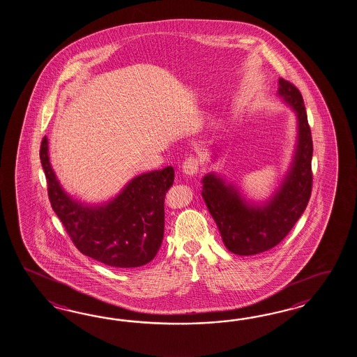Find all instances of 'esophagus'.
Masks as SVG:
<instances>
[{"mask_svg": "<svg viewBox=\"0 0 357 357\" xmlns=\"http://www.w3.org/2000/svg\"><path fill=\"white\" fill-rule=\"evenodd\" d=\"M199 166H200V161L196 157H188L185 158V161L182 164V172L188 176H193L199 172Z\"/></svg>", "mask_w": 357, "mask_h": 357, "instance_id": "obj_1", "label": "esophagus"}]
</instances>
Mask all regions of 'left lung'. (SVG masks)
<instances>
[{
  "label": "left lung",
  "instance_id": "8db88e82",
  "mask_svg": "<svg viewBox=\"0 0 357 357\" xmlns=\"http://www.w3.org/2000/svg\"><path fill=\"white\" fill-rule=\"evenodd\" d=\"M278 94L296 114V144L287 174L268 200H248L232 182L217 173L202 178L201 195L227 249L254 255L276 246L303 214L312 188V137L299 90L278 79ZM215 160L217 153L213 152Z\"/></svg>",
  "mask_w": 357,
  "mask_h": 357
}]
</instances>
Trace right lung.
<instances>
[{"mask_svg":"<svg viewBox=\"0 0 357 357\" xmlns=\"http://www.w3.org/2000/svg\"><path fill=\"white\" fill-rule=\"evenodd\" d=\"M40 158L52 209L79 252L117 268L140 267L156 257L164 238V199L174 182L172 166L132 178L105 202L87 204L61 187L50 164L47 137Z\"/></svg>","mask_w":357,"mask_h":357,"instance_id":"obj_1","label":"right lung"}]
</instances>
